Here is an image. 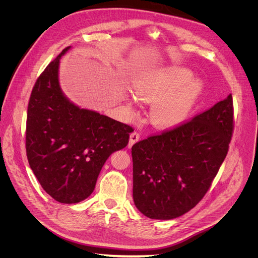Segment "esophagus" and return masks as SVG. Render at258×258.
Returning a JSON list of instances; mask_svg holds the SVG:
<instances>
[{"mask_svg": "<svg viewBox=\"0 0 258 258\" xmlns=\"http://www.w3.org/2000/svg\"><path fill=\"white\" fill-rule=\"evenodd\" d=\"M140 140V134L138 132H134L131 134V137H130V144H128V147H132L135 143H137L138 141Z\"/></svg>", "mask_w": 258, "mask_h": 258, "instance_id": "1", "label": "esophagus"}]
</instances>
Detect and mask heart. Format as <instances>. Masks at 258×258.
Wrapping results in <instances>:
<instances>
[{
  "instance_id": "obj_1",
  "label": "heart",
  "mask_w": 258,
  "mask_h": 258,
  "mask_svg": "<svg viewBox=\"0 0 258 258\" xmlns=\"http://www.w3.org/2000/svg\"><path fill=\"white\" fill-rule=\"evenodd\" d=\"M142 100L154 102L151 119L158 126H173L185 121L203 92V83L193 79L191 70L170 66L146 71L134 83ZM135 103L134 99L130 104Z\"/></svg>"
}]
</instances>
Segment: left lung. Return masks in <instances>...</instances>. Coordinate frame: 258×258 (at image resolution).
Here are the masks:
<instances>
[{"label": "left lung", "instance_id": "8db88e82", "mask_svg": "<svg viewBox=\"0 0 258 258\" xmlns=\"http://www.w3.org/2000/svg\"><path fill=\"white\" fill-rule=\"evenodd\" d=\"M234 130L233 97L132 147L133 197L147 217L172 219L195 207L223 164Z\"/></svg>", "mask_w": 258, "mask_h": 258}]
</instances>
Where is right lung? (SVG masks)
Instances as JSON below:
<instances>
[{"label":"right lung","mask_w":258,"mask_h":258,"mask_svg":"<svg viewBox=\"0 0 258 258\" xmlns=\"http://www.w3.org/2000/svg\"><path fill=\"white\" fill-rule=\"evenodd\" d=\"M65 48L36 80L28 102L25 148L30 168L56 201L79 203L94 191L113 152L123 149L134 128L71 103L62 93L59 62Z\"/></svg>","instance_id":"1"}]
</instances>
